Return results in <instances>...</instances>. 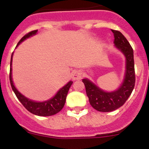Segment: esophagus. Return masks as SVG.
I'll list each match as a JSON object with an SVG mask.
<instances>
[{
    "mask_svg": "<svg viewBox=\"0 0 149 149\" xmlns=\"http://www.w3.org/2000/svg\"><path fill=\"white\" fill-rule=\"evenodd\" d=\"M72 77L73 80H81L82 78V73L81 71L78 70H74L72 72Z\"/></svg>",
    "mask_w": 149,
    "mask_h": 149,
    "instance_id": "esophagus-1",
    "label": "esophagus"
}]
</instances>
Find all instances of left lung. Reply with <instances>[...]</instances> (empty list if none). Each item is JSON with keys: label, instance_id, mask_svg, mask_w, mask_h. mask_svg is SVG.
<instances>
[{"label": "left lung", "instance_id": "left-lung-1", "mask_svg": "<svg viewBox=\"0 0 149 149\" xmlns=\"http://www.w3.org/2000/svg\"><path fill=\"white\" fill-rule=\"evenodd\" d=\"M111 30L113 33V43L116 47L126 56V73L123 84L116 91L106 93L87 79H83L82 81L91 106L100 112H111L122 107L131 95L136 80L132 47L122 33Z\"/></svg>", "mask_w": 149, "mask_h": 149}]
</instances>
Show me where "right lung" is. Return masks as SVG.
Here are the masks:
<instances>
[{
  "label": "right lung",
  "mask_w": 149,
  "mask_h": 149,
  "mask_svg": "<svg viewBox=\"0 0 149 149\" xmlns=\"http://www.w3.org/2000/svg\"><path fill=\"white\" fill-rule=\"evenodd\" d=\"M37 30H33L30 31L28 33L25 34L23 37L21 39V40L18 42L17 46L22 42V41L26 39L27 38L30 37L31 36L36 33ZM12 57H13V54L11 56V60H10V81L11 84L12 89L13 92L15 93V95L19 100L21 103L22 104L24 107L30 112L31 113L34 115L40 116H53L54 114L57 113L60 110L63 109L65 103V99L68 94V89L72 86V81H69L65 86H63L62 89L58 91V93H56V95L53 98L48 100V101H44V102H35L31 100H29L28 98H25L24 96L22 95L16 89L15 86L13 85V80H12Z\"/></svg>",
  "instance_id": "right-lung-1"
}]
</instances>
